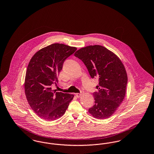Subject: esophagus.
Segmentation results:
<instances>
[{"mask_svg":"<svg viewBox=\"0 0 154 154\" xmlns=\"http://www.w3.org/2000/svg\"><path fill=\"white\" fill-rule=\"evenodd\" d=\"M83 94V92L82 91H81V93H80V94H79V93H77V94H75V95L76 96V97H80L82 95V94Z\"/></svg>","mask_w":154,"mask_h":154,"instance_id":"1","label":"esophagus"}]
</instances>
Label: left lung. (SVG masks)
Segmentation results:
<instances>
[{"label":"left lung","mask_w":154,"mask_h":154,"mask_svg":"<svg viewBox=\"0 0 154 154\" xmlns=\"http://www.w3.org/2000/svg\"><path fill=\"white\" fill-rule=\"evenodd\" d=\"M74 56L84 62L92 79H99L97 91L93 94L95 104L89 112L97 119L110 117L126 94L128 76L124 64L114 53L100 45L81 48Z\"/></svg>","instance_id":"left-lung-1"}]
</instances>
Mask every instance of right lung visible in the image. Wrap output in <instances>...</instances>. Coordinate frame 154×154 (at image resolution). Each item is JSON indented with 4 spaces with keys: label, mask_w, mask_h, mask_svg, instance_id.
Instances as JSON below:
<instances>
[{
    "label": "right lung",
    "mask_w": 154,
    "mask_h": 154,
    "mask_svg": "<svg viewBox=\"0 0 154 154\" xmlns=\"http://www.w3.org/2000/svg\"><path fill=\"white\" fill-rule=\"evenodd\" d=\"M77 50L76 47L55 43L42 48L32 57L27 67L25 93L37 115L47 121H54L66 112L74 95L52 90L65 59Z\"/></svg>",
    "instance_id": "1"
}]
</instances>
